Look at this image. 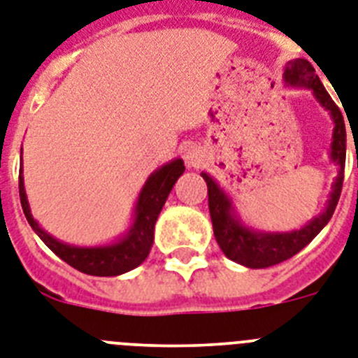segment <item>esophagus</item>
Returning a JSON list of instances; mask_svg holds the SVG:
<instances>
[{
  "mask_svg": "<svg viewBox=\"0 0 358 358\" xmlns=\"http://www.w3.org/2000/svg\"><path fill=\"white\" fill-rule=\"evenodd\" d=\"M184 160H185V164L189 165V167H191V165H196L198 152L194 151L193 147H187V149H185V151H184Z\"/></svg>",
  "mask_w": 358,
  "mask_h": 358,
  "instance_id": "obj_1",
  "label": "esophagus"
}]
</instances>
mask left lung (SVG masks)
<instances>
[{
    "label": "left lung",
    "mask_w": 358,
    "mask_h": 358,
    "mask_svg": "<svg viewBox=\"0 0 358 358\" xmlns=\"http://www.w3.org/2000/svg\"><path fill=\"white\" fill-rule=\"evenodd\" d=\"M286 82L291 85H304L315 92L317 100L326 107L333 116L335 129H333V143H331V158L338 164V176L333 184V193L329 202H327L326 211L318 215L315 220L309 222L306 227L293 233H255L238 224L231 215V202L220 191V187L215 184V180L209 174L202 173L207 184V196H209V213H211L213 231L215 238L224 251V255L233 262H238L251 269L258 267H269L275 264H280L287 258L295 257L299 251L315 238L322 231L324 225L329 222V218L335 213V207L338 203V198L342 193V184H344V164H346V125L342 118L341 109L337 103L327 94L324 85L320 83L318 76L315 74L313 65L308 59H293L287 63Z\"/></svg>",
    "instance_id": "obj_1"
}]
</instances>
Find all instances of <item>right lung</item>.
Here are the masks:
<instances>
[{"label": "right lung", "instance_id": "obj_1", "mask_svg": "<svg viewBox=\"0 0 358 358\" xmlns=\"http://www.w3.org/2000/svg\"><path fill=\"white\" fill-rule=\"evenodd\" d=\"M184 171V162L174 160L151 174V178L147 180V184L143 185L140 198H138L136 220H134L133 229L129 231V235L120 240L118 244L107 245V248H72V245L62 244L50 235H47L38 225V222L32 218L29 202H27L25 187H23V178L20 176L21 207H23V213H25L31 227L36 231V235L40 236L47 244V248L58 255L63 262H67L69 266L85 273V275L116 276L131 271L147 258L152 248V240H155L156 218L160 215L171 189Z\"/></svg>", "mask_w": 358, "mask_h": 358}]
</instances>
